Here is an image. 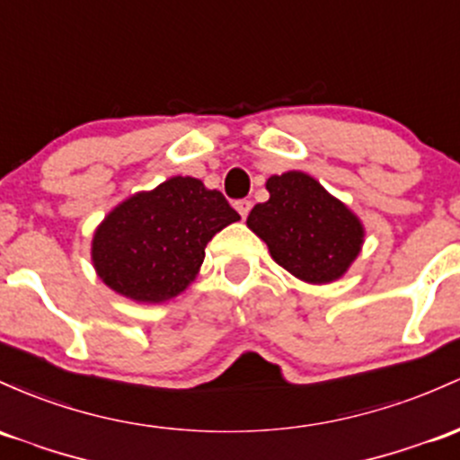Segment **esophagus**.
<instances>
[{
    "label": "esophagus",
    "mask_w": 460,
    "mask_h": 460,
    "mask_svg": "<svg viewBox=\"0 0 460 460\" xmlns=\"http://www.w3.org/2000/svg\"><path fill=\"white\" fill-rule=\"evenodd\" d=\"M235 209H238V214L242 216V218H246L251 211V200H238V203H235Z\"/></svg>",
    "instance_id": "1"
}]
</instances>
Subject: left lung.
<instances>
[{
  "label": "left lung",
  "instance_id": "left-lung-1",
  "mask_svg": "<svg viewBox=\"0 0 460 460\" xmlns=\"http://www.w3.org/2000/svg\"><path fill=\"white\" fill-rule=\"evenodd\" d=\"M269 200L251 209L246 226L292 277L312 286L338 281L360 255L365 225L314 176L301 170L272 174Z\"/></svg>",
  "mask_w": 460,
  "mask_h": 460
}]
</instances>
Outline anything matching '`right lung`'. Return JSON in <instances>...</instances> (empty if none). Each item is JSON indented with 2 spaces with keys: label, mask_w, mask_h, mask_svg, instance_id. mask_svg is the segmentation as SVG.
Segmentation results:
<instances>
[{
  "label": "right lung",
  "mask_w": 460,
  "mask_h": 460,
  "mask_svg": "<svg viewBox=\"0 0 460 460\" xmlns=\"http://www.w3.org/2000/svg\"><path fill=\"white\" fill-rule=\"evenodd\" d=\"M238 220L218 190L194 176H170L104 216L91 240V264L126 299L164 304L196 279L207 242Z\"/></svg>",
  "instance_id": "add662e5"
}]
</instances>
